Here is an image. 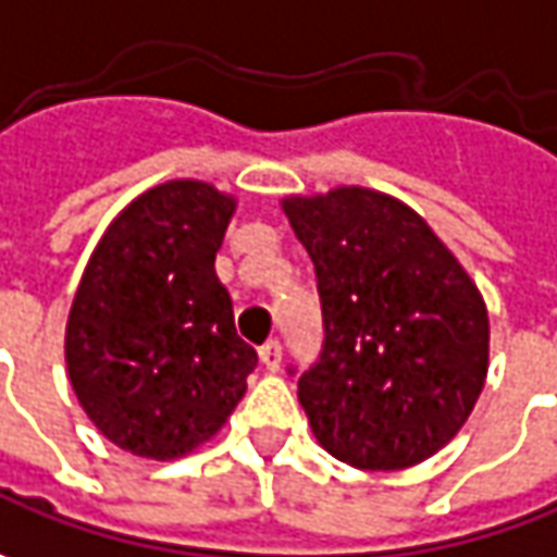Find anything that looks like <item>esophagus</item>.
Returning a JSON list of instances; mask_svg holds the SVG:
<instances>
[{
  "instance_id": "34e87169",
  "label": "esophagus",
  "mask_w": 557,
  "mask_h": 557,
  "mask_svg": "<svg viewBox=\"0 0 557 557\" xmlns=\"http://www.w3.org/2000/svg\"><path fill=\"white\" fill-rule=\"evenodd\" d=\"M259 357H261V363H264V367H268L271 373H277L280 363H283V345H280L277 338H274V342H268V345H261Z\"/></svg>"
}]
</instances>
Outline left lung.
<instances>
[{
    "mask_svg": "<svg viewBox=\"0 0 557 557\" xmlns=\"http://www.w3.org/2000/svg\"><path fill=\"white\" fill-rule=\"evenodd\" d=\"M283 212L314 261L323 311L320 355L298 375L314 437L355 469H407L434 456L487 379L478 286L394 197L336 187L289 197Z\"/></svg>",
    "mask_w": 557,
    "mask_h": 557,
    "instance_id": "left-lung-1",
    "label": "left lung"
}]
</instances>
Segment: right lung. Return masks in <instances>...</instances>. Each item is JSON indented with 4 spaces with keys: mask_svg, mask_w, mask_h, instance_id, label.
Instances as JSON below:
<instances>
[{
    "mask_svg": "<svg viewBox=\"0 0 557 557\" xmlns=\"http://www.w3.org/2000/svg\"><path fill=\"white\" fill-rule=\"evenodd\" d=\"M234 200L165 182L107 227L67 320V373L116 447L175 459L209 441L246 392L259 355L237 336L215 277Z\"/></svg>",
    "mask_w": 557,
    "mask_h": 557,
    "instance_id": "add662e5",
    "label": "right lung"
}]
</instances>
